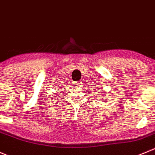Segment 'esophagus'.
Instances as JSON below:
<instances>
[{
	"label": "esophagus",
	"instance_id": "1",
	"mask_svg": "<svg viewBox=\"0 0 155 155\" xmlns=\"http://www.w3.org/2000/svg\"><path fill=\"white\" fill-rule=\"evenodd\" d=\"M81 84H82L81 81H78V82H76V85H78V87H79V86H81Z\"/></svg>",
	"mask_w": 155,
	"mask_h": 155
}]
</instances>
